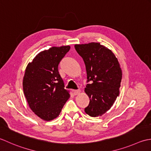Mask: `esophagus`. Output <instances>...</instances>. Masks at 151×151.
Listing matches in <instances>:
<instances>
[{"instance_id": "esophagus-1", "label": "esophagus", "mask_w": 151, "mask_h": 151, "mask_svg": "<svg viewBox=\"0 0 151 151\" xmlns=\"http://www.w3.org/2000/svg\"><path fill=\"white\" fill-rule=\"evenodd\" d=\"M73 93H74V94H75L76 95H77V94H80V93H81V91H80L79 89H77V90H74V91H73Z\"/></svg>"}]
</instances>
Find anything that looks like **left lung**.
Listing matches in <instances>:
<instances>
[{
	"label": "left lung",
	"instance_id": "left-lung-1",
	"mask_svg": "<svg viewBox=\"0 0 151 151\" xmlns=\"http://www.w3.org/2000/svg\"><path fill=\"white\" fill-rule=\"evenodd\" d=\"M76 50L84 60L88 84L85 88L90 101L85 108L91 116L104 114L119 95L122 70L117 58L100 43L76 45Z\"/></svg>",
	"mask_w": 151,
	"mask_h": 151
}]
</instances>
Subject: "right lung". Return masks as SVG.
<instances>
[{
	"mask_svg": "<svg viewBox=\"0 0 151 151\" xmlns=\"http://www.w3.org/2000/svg\"><path fill=\"white\" fill-rule=\"evenodd\" d=\"M70 49L68 45L42 51L26 68L23 81L24 96L32 111L45 121L57 117L70 97L58 70Z\"/></svg>",
	"mask_w": 151,
	"mask_h": 151,
	"instance_id": "obj_1",
	"label": "right lung"
}]
</instances>
